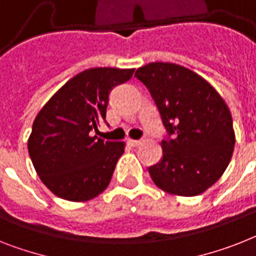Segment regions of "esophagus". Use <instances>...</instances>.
I'll return each mask as SVG.
<instances>
[{"instance_id": "esophagus-1", "label": "esophagus", "mask_w": 256, "mask_h": 256, "mask_svg": "<svg viewBox=\"0 0 256 256\" xmlns=\"http://www.w3.org/2000/svg\"><path fill=\"white\" fill-rule=\"evenodd\" d=\"M128 144L132 146V147H138V146L142 144V140H132V139H130Z\"/></svg>"}]
</instances>
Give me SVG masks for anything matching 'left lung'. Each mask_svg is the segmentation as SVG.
Masks as SVG:
<instances>
[{
	"instance_id": "1",
	"label": "left lung",
	"mask_w": 256,
	"mask_h": 256,
	"mask_svg": "<svg viewBox=\"0 0 256 256\" xmlns=\"http://www.w3.org/2000/svg\"><path fill=\"white\" fill-rule=\"evenodd\" d=\"M135 76L151 94L166 130L162 158L148 168L152 181L169 194L204 192L222 176L236 144L226 104L200 75L176 64L151 62Z\"/></svg>"
}]
</instances>
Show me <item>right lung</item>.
<instances>
[{
  "label": "right lung",
  "instance_id": "add662e5",
  "mask_svg": "<svg viewBox=\"0 0 256 256\" xmlns=\"http://www.w3.org/2000/svg\"><path fill=\"white\" fill-rule=\"evenodd\" d=\"M134 68H94L79 72L36 116L28 154L42 184L57 196L86 202L108 188L124 143L94 132L106 117L109 94Z\"/></svg>",
  "mask_w": 256,
  "mask_h": 256
}]
</instances>
